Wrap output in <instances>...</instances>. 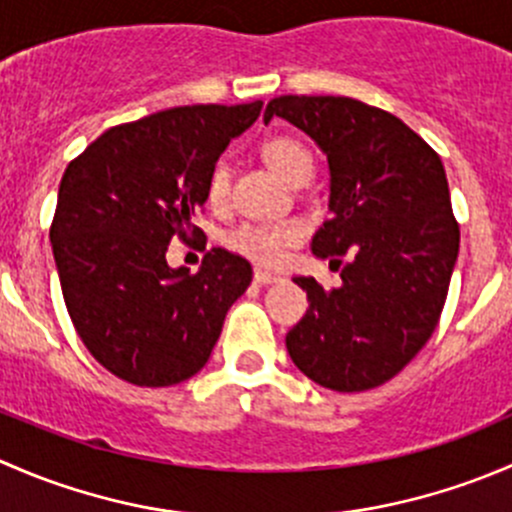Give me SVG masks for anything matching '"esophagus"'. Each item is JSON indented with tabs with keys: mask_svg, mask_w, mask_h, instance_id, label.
Returning <instances> with one entry per match:
<instances>
[{
	"mask_svg": "<svg viewBox=\"0 0 512 512\" xmlns=\"http://www.w3.org/2000/svg\"><path fill=\"white\" fill-rule=\"evenodd\" d=\"M255 282L257 285L267 287V285H275V282H280V277L272 275V272H267V270H255Z\"/></svg>",
	"mask_w": 512,
	"mask_h": 512,
	"instance_id": "esophagus-1",
	"label": "esophagus"
}]
</instances>
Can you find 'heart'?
<instances>
[{
    "label": "heart",
    "instance_id": "heart-1",
    "mask_svg": "<svg viewBox=\"0 0 512 512\" xmlns=\"http://www.w3.org/2000/svg\"><path fill=\"white\" fill-rule=\"evenodd\" d=\"M262 156L287 183H292L297 175L312 173V156L302 143L292 141V138H272L262 148ZM227 193H230V168L220 160L208 178V203L220 208L227 200ZM299 237H302V225L297 220H262V223L235 227L225 237V242L230 250L250 257L252 262L277 265L285 257L287 247L294 245Z\"/></svg>",
    "mask_w": 512,
    "mask_h": 512
}]
</instances>
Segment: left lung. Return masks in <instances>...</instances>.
I'll list each match as a JSON object with an SVG mask.
<instances>
[{"mask_svg": "<svg viewBox=\"0 0 512 512\" xmlns=\"http://www.w3.org/2000/svg\"><path fill=\"white\" fill-rule=\"evenodd\" d=\"M272 116L327 156L332 218L312 252L349 257L334 289L294 277L309 309L289 329L287 352L324 389H374L421 352L446 304L461 242L446 170L401 118L356 98L280 96L265 123Z\"/></svg>", "mask_w": 512, "mask_h": 512, "instance_id": "left-lung-1", "label": "left lung"}]
</instances>
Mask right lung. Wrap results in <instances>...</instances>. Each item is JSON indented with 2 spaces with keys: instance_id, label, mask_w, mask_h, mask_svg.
<instances>
[{
  "instance_id": "right-lung-1",
  "label": "right lung",
  "mask_w": 512,
  "mask_h": 512,
  "mask_svg": "<svg viewBox=\"0 0 512 512\" xmlns=\"http://www.w3.org/2000/svg\"><path fill=\"white\" fill-rule=\"evenodd\" d=\"M262 101L178 106L108 128L69 163L49 237L66 309L91 356L136 386L198 374L227 309L250 287L245 257L213 247L195 275L165 262L173 237L208 200L227 143L257 121Z\"/></svg>"
}]
</instances>
